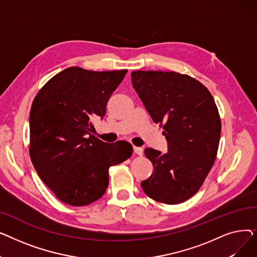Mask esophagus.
I'll return each mask as SVG.
<instances>
[{"instance_id":"34e87169","label":"esophagus","mask_w":257,"mask_h":257,"mask_svg":"<svg viewBox=\"0 0 257 257\" xmlns=\"http://www.w3.org/2000/svg\"><path fill=\"white\" fill-rule=\"evenodd\" d=\"M133 152H134V154L142 156L144 150H143V148H141V147H133Z\"/></svg>"}]
</instances>
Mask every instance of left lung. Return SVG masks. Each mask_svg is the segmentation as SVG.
Listing matches in <instances>:
<instances>
[{
	"mask_svg": "<svg viewBox=\"0 0 257 257\" xmlns=\"http://www.w3.org/2000/svg\"><path fill=\"white\" fill-rule=\"evenodd\" d=\"M131 77L169 144L166 153L145 149L154 170L141 183L143 191L160 203H182L200 190L217 157L222 128L218 107L209 90L188 75L136 71Z\"/></svg>",
	"mask_w": 257,
	"mask_h": 257,
	"instance_id": "left-lung-1",
	"label": "left lung"
}]
</instances>
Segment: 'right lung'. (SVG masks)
Wrapping results in <instances>:
<instances>
[{
    "label": "right lung",
    "mask_w": 257,
    "mask_h": 257,
    "mask_svg": "<svg viewBox=\"0 0 257 257\" xmlns=\"http://www.w3.org/2000/svg\"><path fill=\"white\" fill-rule=\"evenodd\" d=\"M127 70L94 72L71 66L52 77L30 110L29 153L39 178L61 202L88 205L106 192L110 167L131 157L127 142L107 144L92 134Z\"/></svg>",
    "instance_id": "right-lung-1"
}]
</instances>
